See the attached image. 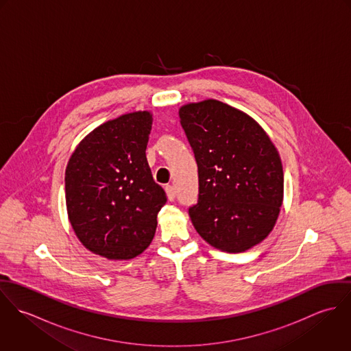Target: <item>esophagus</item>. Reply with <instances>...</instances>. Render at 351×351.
<instances>
[{
    "mask_svg": "<svg viewBox=\"0 0 351 351\" xmlns=\"http://www.w3.org/2000/svg\"><path fill=\"white\" fill-rule=\"evenodd\" d=\"M165 192H166V195H167V199H169V200L174 201L176 192H174V188H173L171 185H166V186H165Z\"/></svg>",
    "mask_w": 351,
    "mask_h": 351,
    "instance_id": "34e87169",
    "label": "esophagus"
}]
</instances>
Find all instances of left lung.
<instances>
[{
    "label": "left lung",
    "mask_w": 351,
    "mask_h": 351,
    "mask_svg": "<svg viewBox=\"0 0 351 351\" xmlns=\"http://www.w3.org/2000/svg\"><path fill=\"white\" fill-rule=\"evenodd\" d=\"M199 167V201L189 216L215 249L243 252L273 230L284 200L280 154L247 113L209 100L180 108Z\"/></svg>",
    "instance_id": "obj_1"
}]
</instances>
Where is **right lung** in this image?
<instances>
[{
  "label": "right lung",
  "instance_id": "1",
  "mask_svg": "<svg viewBox=\"0 0 351 351\" xmlns=\"http://www.w3.org/2000/svg\"><path fill=\"white\" fill-rule=\"evenodd\" d=\"M152 114L125 113L86 135L71 154L66 206L80 242L108 259H132L150 246L166 202L146 158Z\"/></svg>",
  "mask_w": 351,
  "mask_h": 351
}]
</instances>
